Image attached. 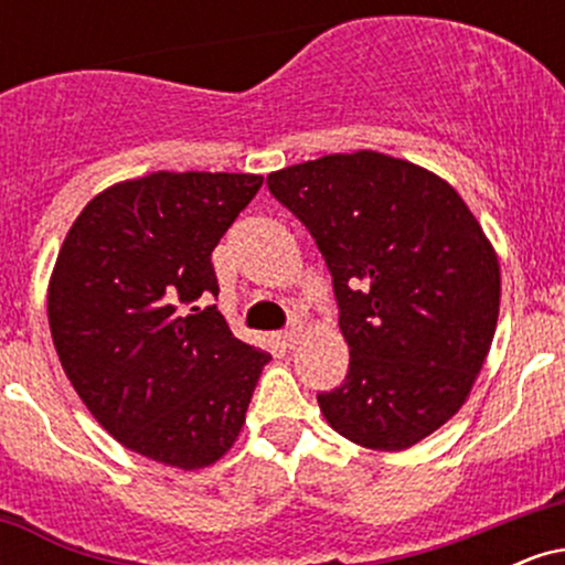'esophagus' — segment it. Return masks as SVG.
<instances>
[{
  "mask_svg": "<svg viewBox=\"0 0 565 565\" xmlns=\"http://www.w3.org/2000/svg\"><path fill=\"white\" fill-rule=\"evenodd\" d=\"M300 337H302V327L300 323H291L289 329H284V332L278 334V340H281L284 348H291V345H297V340H300Z\"/></svg>",
  "mask_w": 565,
  "mask_h": 565,
  "instance_id": "obj_1",
  "label": "esophagus"
}]
</instances>
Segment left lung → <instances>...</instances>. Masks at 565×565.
<instances>
[{"mask_svg":"<svg viewBox=\"0 0 565 565\" xmlns=\"http://www.w3.org/2000/svg\"><path fill=\"white\" fill-rule=\"evenodd\" d=\"M332 274L350 348L345 382L319 393L353 444L401 451L462 408L499 316L497 252L438 174L377 151L268 174Z\"/></svg>","mask_w":565,"mask_h":565,"instance_id":"obj_1","label":"left lung"}]
</instances>
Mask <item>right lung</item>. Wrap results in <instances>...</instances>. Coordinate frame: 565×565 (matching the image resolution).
I'll use <instances>...</instances> for the list:
<instances>
[{
	"label": "right lung",
	"instance_id": "right-lung-1",
	"mask_svg": "<svg viewBox=\"0 0 565 565\" xmlns=\"http://www.w3.org/2000/svg\"><path fill=\"white\" fill-rule=\"evenodd\" d=\"M260 174L151 172L106 188L71 225L50 276L63 372L129 451L180 470L217 462L244 425L270 353L233 337L212 249Z\"/></svg>",
	"mask_w": 565,
	"mask_h": 565
}]
</instances>
